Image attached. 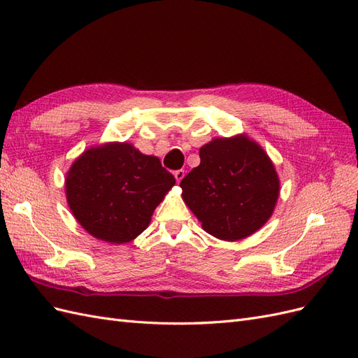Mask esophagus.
<instances>
[{
    "label": "esophagus",
    "mask_w": 358,
    "mask_h": 358,
    "mask_svg": "<svg viewBox=\"0 0 358 358\" xmlns=\"http://www.w3.org/2000/svg\"><path fill=\"white\" fill-rule=\"evenodd\" d=\"M183 176H185V170H176L175 171V178L178 182H180L183 179Z\"/></svg>",
    "instance_id": "obj_1"
}]
</instances>
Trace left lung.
I'll return each mask as SVG.
<instances>
[{
    "mask_svg": "<svg viewBox=\"0 0 358 358\" xmlns=\"http://www.w3.org/2000/svg\"><path fill=\"white\" fill-rule=\"evenodd\" d=\"M182 199L216 239H245L272 216L280 182L275 164L246 134L215 137L200 148V166L180 182Z\"/></svg>",
    "mask_w": 358,
    "mask_h": 358,
    "instance_id": "obj_1",
    "label": "left lung"
}]
</instances>
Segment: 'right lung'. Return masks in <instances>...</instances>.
Wrapping results in <instances>:
<instances>
[{"label":"right lung","mask_w":358,"mask_h":358,"mask_svg":"<svg viewBox=\"0 0 358 358\" xmlns=\"http://www.w3.org/2000/svg\"><path fill=\"white\" fill-rule=\"evenodd\" d=\"M176 179L158 157L127 142L86 149L66 175L71 213L85 231L107 243H128L143 233Z\"/></svg>","instance_id":"obj_1"}]
</instances>
